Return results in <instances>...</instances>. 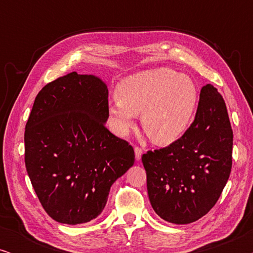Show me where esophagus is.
<instances>
[{
	"instance_id": "34e87169",
	"label": "esophagus",
	"mask_w": 253,
	"mask_h": 253,
	"mask_svg": "<svg viewBox=\"0 0 253 253\" xmlns=\"http://www.w3.org/2000/svg\"><path fill=\"white\" fill-rule=\"evenodd\" d=\"M134 155H136V160L139 161L141 159V155H143V150L140 147L136 146L134 147Z\"/></svg>"
}]
</instances>
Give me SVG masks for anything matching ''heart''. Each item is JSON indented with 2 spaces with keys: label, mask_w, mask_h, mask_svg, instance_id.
Masks as SVG:
<instances>
[{
  "label": "heart",
  "mask_w": 253,
  "mask_h": 253,
  "mask_svg": "<svg viewBox=\"0 0 253 253\" xmlns=\"http://www.w3.org/2000/svg\"><path fill=\"white\" fill-rule=\"evenodd\" d=\"M116 100L109 103L110 126L126 134L140 114L141 127L158 145H170L191 126L199 93L189 76L168 68H157L130 75L116 86Z\"/></svg>",
  "instance_id": "1"
}]
</instances>
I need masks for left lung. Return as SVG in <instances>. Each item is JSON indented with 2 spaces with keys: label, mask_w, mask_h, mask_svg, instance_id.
<instances>
[{
  "label": "left lung",
  "mask_w": 253,
  "mask_h": 253,
  "mask_svg": "<svg viewBox=\"0 0 253 253\" xmlns=\"http://www.w3.org/2000/svg\"><path fill=\"white\" fill-rule=\"evenodd\" d=\"M233 130L222 95L203 86L191 126L177 141L143 154L151 205L161 219L195 222L215 205L229 178Z\"/></svg>",
  "instance_id": "8db88e82"
}]
</instances>
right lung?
Here are the masks:
<instances>
[{"label": "right lung", "instance_id": "1", "mask_svg": "<svg viewBox=\"0 0 253 253\" xmlns=\"http://www.w3.org/2000/svg\"><path fill=\"white\" fill-rule=\"evenodd\" d=\"M108 88L77 72L38 93L25 126V166L43 210L61 223L81 224L105 209L110 186L134 162L126 140L106 127Z\"/></svg>", "mask_w": 253, "mask_h": 253}]
</instances>
